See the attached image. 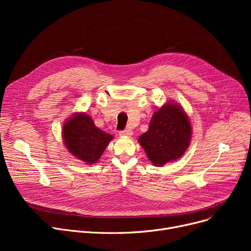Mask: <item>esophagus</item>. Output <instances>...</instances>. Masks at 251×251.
I'll use <instances>...</instances> for the list:
<instances>
[{"instance_id": "obj_1", "label": "esophagus", "mask_w": 251, "mask_h": 251, "mask_svg": "<svg viewBox=\"0 0 251 251\" xmlns=\"http://www.w3.org/2000/svg\"><path fill=\"white\" fill-rule=\"evenodd\" d=\"M119 134L122 135V136H131V135H132V131H131L130 129H125V130L120 131Z\"/></svg>"}]
</instances>
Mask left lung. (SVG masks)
Returning a JSON list of instances; mask_svg holds the SVG:
<instances>
[{"label":"left lung","instance_id":"left-lung-1","mask_svg":"<svg viewBox=\"0 0 251 251\" xmlns=\"http://www.w3.org/2000/svg\"><path fill=\"white\" fill-rule=\"evenodd\" d=\"M192 129L187 114L175 102H167L154 112L149 130L139 136L140 146L155 167L176 161L188 149Z\"/></svg>","mask_w":251,"mask_h":251}]
</instances>
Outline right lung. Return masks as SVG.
Masks as SVG:
<instances>
[{
  "label": "right lung",
  "mask_w": 251,
  "mask_h": 251,
  "mask_svg": "<svg viewBox=\"0 0 251 251\" xmlns=\"http://www.w3.org/2000/svg\"><path fill=\"white\" fill-rule=\"evenodd\" d=\"M62 133L69 152L87 165L97 163L114 138L98 128L85 113L74 114L65 121Z\"/></svg>",
  "instance_id": "add662e5"
}]
</instances>
